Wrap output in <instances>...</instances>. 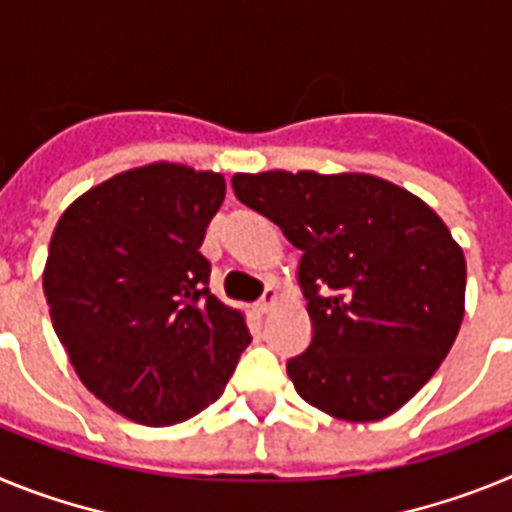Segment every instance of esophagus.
Returning <instances> with one entry per match:
<instances>
[{"instance_id":"obj_1","label":"esophagus","mask_w":512,"mask_h":512,"mask_svg":"<svg viewBox=\"0 0 512 512\" xmlns=\"http://www.w3.org/2000/svg\"><path fill=\"white\" fill-rule=\"evenodd\" d=\"M277 305H279V295H277V292H274V289H266L264 297H261V302H259V305H256V310H259V312H271Z\"/></svg>"}]
</instances>
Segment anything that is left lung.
Segmentation results:
<instances>
[{"mask_svg":"<svg viewBox=\"0 0 512 512\" xmlns=\"http://www.w3.org/2000/svg\"><path fill=\"white\" fill-rule=\"evenodd\" d=\"M233 192L302 251L312 343L287 364L302 400L351 423L397 413L464 320L467 259L438 212L361 171L235 174Z\"/></svg>","mask_w":512,"mask_h":512,"instance_id":"1","label":"left lung"}]
</instances>
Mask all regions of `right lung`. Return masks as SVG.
<instances>
[{
	"instance_id": "1",
	"label": "right lung",
	"mask_w": 512,
	"mask_h": 512,
	"mask_svg": "<svg viewBox=\"0 0 512 512\" xmlns=\"http://www.w3.org/2000/svg\"><path fill=\"white\" fill-rule=\"evenodd\" d=\"M225 179L174 161L94 184L53 230L43 292L81 384L140 425L189 420L223 395L251 343L207 289L205 230Z\"/></svg>"
}]
</instances>
